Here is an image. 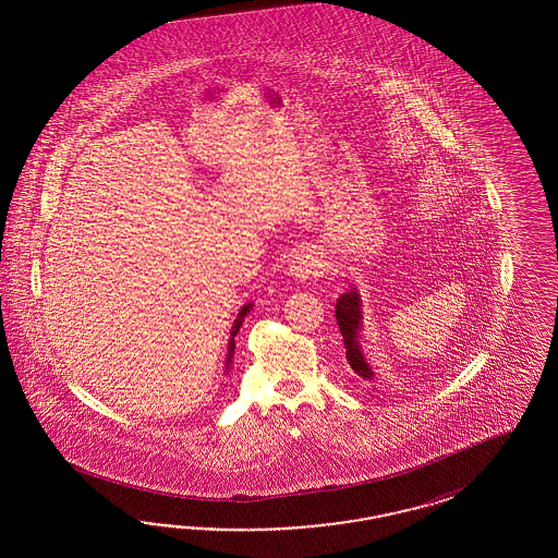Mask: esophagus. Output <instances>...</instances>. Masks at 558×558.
I'll return each instance as SVG.
<instances>
[{
  "instance_id": "1",
  "label": "esophagus",
  "mask_w": 558,
  "mask_h": 558,
  "mask_svg": "<svg viewBox=\"0 0 558 558\" xmlns=\"http://www.w3.org/2000/svg\"><path fill=\"white\" fill-rule=\"evenodd\" d=\"M319 268H322L319 257H317V254H315L313 250H301V252H296L294 257L290 259V266H288L290 276H294V278L301 280V282L313 278V276H317Z\"/></svg>"
}]
</instances>
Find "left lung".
I'll return each instance as SVG.
<instances>
[{"label":"left lung","instance_id":"1","mask_svg":"<svg viewBox=\"0 0 558 558\" xmlns=\"http://www.w3.org/2000/svg\"><path fill=\"white\" fill-rule=\"evenodd\" d=\"M336 319H338L339 331L343 336V345H345V357L350 368L354 371L355 376L362 380H374L366 357L362 354L360 345V331H362V301L357 294V288L350 287L348 292H343L336 304Z\"/></svg>","mask_w":558,"mask_h":558}]
</instances>
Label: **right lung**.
Instances as JSON below:
<instances>
[{
	"label": "right lung",
	"instance_id": "right-lung-1",
	"mask_svg": "<svg viewBox=\"0 0 558 558\" xmlns=\"http://www.w3.org/2000/svg\"><path fill=\"white\" fill-rule=\"evenodd\" d=\"M252 306L254 304L247 303L241 306V311H239V315H236L235 322H233V327H231V339H229V354H227V371H229V366H231V360H233V352H235V336L236 331H239V327L243 325V319H245V315L252 311Z\"/></svg>",
	"mask_w": 558,
	"mask_h": 558
}]
</instances>
